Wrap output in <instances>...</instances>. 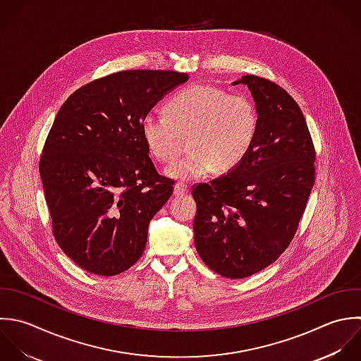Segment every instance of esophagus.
<instances>
[{
    "instance_id": "esophagus-1",
    "label": "esophagus",
    "mask_w": 361,
    "mask_h": 361,
    "mask_svg": "<svg viewBox=\"0 0 361 361\" xmlns=\"http://www.w3.org/2000/svg\"><path fill=\"white\" fill-rule=\"evenodd\" d=\"M188 192V185L184 184V183H177L174 185V194L178 197V195H184Z\"/></svg>"
}]
</instances>
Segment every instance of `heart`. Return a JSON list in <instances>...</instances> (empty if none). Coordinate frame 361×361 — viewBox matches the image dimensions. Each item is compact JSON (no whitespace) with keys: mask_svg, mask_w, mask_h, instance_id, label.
Masks as SVG:
<instances>
[{"mask_svg":"<svg viewBox=\"0 0 361 361\" xmlns=\"http://www.w3.org/2000/svg\"><path fill=\"white\" fill-rule=\"evenodd\" d=\"M167 115L149 112L142 119V136L160 161L178 157L188 136L191 152L173 163L167 176L194 180L216 169L228 173L250 153L259 132V112L245 94L211 84H194L176 92L166 104Z\"/></svg>","mask_w":361,"mask_h":361,"instance_id":"b5f03b06","label":"heart"}]
</instances>
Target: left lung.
Wrapping results in <instances>:
<instances>
[{
  "mask_svg": "<svg viewBox=\"0 0 361 361\" xmlns=\"http://www.w3.org/2000/svg\"><path fill=\"white\" fill-rule=\"evenodd\" d=\"M239 82L256 101V142L226 176L192 185L198 255L231 280L262 271L288 247L315 184L317 159L302 111L283 87L255 74Z\"/></svg>",
  "mask_w": 361,
  "mask_h": 361,
  "instance_id": "1",
  "label": "left lung"
}]
</instances>
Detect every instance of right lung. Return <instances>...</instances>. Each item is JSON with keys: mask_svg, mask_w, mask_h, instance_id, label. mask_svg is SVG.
<instances>
[{"mask_svg": "<svg viewBox=\"0 0 361 361\" xmlns=\"http://www.w3.org/2000/svg\"><path fill=\"white\" fill-rule=\"evenodd\" d=\"M188 74L125 70L90 81L59 109L39 160L51 233L82 270L118 276L143 255L152 218L173 194L142 119Z\"/></svg>", "mask_w": 361, "mask_h": 361, "instance_id": "add662e5", "label": "right lung"}]
</instances>
